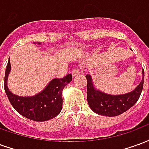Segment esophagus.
<instances>
[{"instance_id":"1","label":"esophagus","mask_w":149,"mask_h":149,"mask_svg":"<svg viewBox=\"0 0 149 149\" xmlns=\"http://www.w3.org/2000/svg\"><path fill=\"white\" fill-rule=\"evenodd\" d=\"M79 72H80V70L78 69V68H74L72 71V77H76L77 75L79 74Z\"/></svg>"}]
</instances>
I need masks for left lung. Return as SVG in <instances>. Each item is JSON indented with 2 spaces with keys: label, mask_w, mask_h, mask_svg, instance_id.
I'll return each mask as SVG.
<instances>
[{
  "label": "left lung",
  "mask_w": 149,
  "mask_h": 149,
  "mask_svg": "<svg viewBox=\"0 0 149 149\" xmlns=\"http://www.w3.org/2000/svg\"><path fill=\"white\" fill-rule=\"evenodd\" d=\"M142 80L134 90L120 95H111L101 92L94 86L90 75L87 79V100L90 109L94 112L105 116H116L126 112L137 102L144 84V72L142 70Z\"/></svg>",
  "instance_id": "8db88e82"
}]
</instances>
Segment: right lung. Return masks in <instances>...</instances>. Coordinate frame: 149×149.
I'll return each instance as SVG.
<instances>
[{"mask_svg":"<svg viewBox=\"0 0 149 149\" xmlns=\"http://www.w3.org/2000/svg\"><path fill=\"white\" fill-rule=\"evenodd\" d=\"M37 44L40 45V42ZM10 71L11 65L8 60L5 75V90L9 102L17 112L29 120L41 122L54 118L61 112L63 104L62 91L72 80L71 74L61 79H52L40 93L35 96L21 97L13 93L7 86Z\"/></svg>","mask_w":149,"mask_h":149,"instance_id":"add662e5","label":"right lung"}]
</instances>
